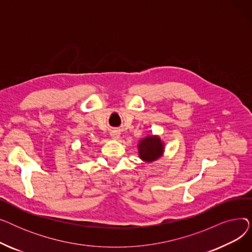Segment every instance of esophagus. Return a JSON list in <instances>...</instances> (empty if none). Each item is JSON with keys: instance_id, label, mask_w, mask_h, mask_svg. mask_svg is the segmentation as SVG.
<instances>
[{"instance_id": "34e87169", "label": "esophagus", "mask_w": 252, "mask_h": 252, "mask_svg": "<svg viewBox=\"0 0 252 252\" xmlns=\"http://www.w3.org/2000/svg\"><path fill=\"white\" fill-rule=\"evenodd\" d=\"M111 137H112V139L117 140L119 137H121V133H119L118 130H112L111 131Z\"/></svg>"}]
</instances>
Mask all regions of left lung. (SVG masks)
I'll list each match as a JSON object with an SVG mask.
<instances>
[{"instance_id": "1", "label": "left lung", "mask_w": 252, "mask_h": 252, "mask_svg": "<svg viewBox=\"0 0 252 252\" xmlns=\"http://www.w3.org/2000/svg\"><path fill=\"white\" fill-rule=\"evenodd\" d=\"M139 157L145 162H154L159 159L164 152V143L157 135H150L141 139L138 144Z\"/></svg>"}]
</instances>
